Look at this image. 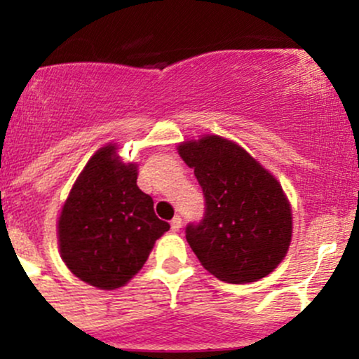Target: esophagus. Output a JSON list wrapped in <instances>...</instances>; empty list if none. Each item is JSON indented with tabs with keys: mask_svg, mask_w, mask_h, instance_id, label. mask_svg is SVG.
<instances>
[{
	"mask_svg": "<svg viewBox=\"0 0 359 359\" xmlns=\"http://www.w3.org/2000/svg\"><path fill=\"white\" fill-rule=\"evenodd\" d=\"M180 226H182V219H180L179 216H175L174 219L170 221V228H172V231H179Z\"/></svg>",
	"mask_w": 359,
	"mask_h": 359,
	"instance_id": "obj_1",
	"label": "esophagus"
}]
</instances>
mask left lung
<instances>
[{"label":"left lung","instance_id":"obj_1","mask_svg":"<svg viewBox=\"0 0 359 359\" xmlns=\"http://www.w3.org/2000/svg\"><path fill=\"white\" fill-rule=\"evenodd\" d=\"M204 194V214L185 238L214 277L248 283L266 277L287 255L292 212L282 187L236 143L204 137L179 147Z\"/></svg>","mask_w":359,"mask_h":359}]
</instances>
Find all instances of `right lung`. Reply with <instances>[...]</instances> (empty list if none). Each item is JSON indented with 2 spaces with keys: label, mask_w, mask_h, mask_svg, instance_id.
<instances>
[{
  "label": "right lung",
  "mask_w": 359,
  "mask_h": 359,
  "mask_svg": "<svg viewBox=\"0 0 359 359\" xmlns=\"http://www.w3.org/2000/svg\"><path fill=\"white\" fill-rule=\"evenodd\" d=\"M96 151L74 184L59 219L62 259L89 285L113 290L138 273L170 224L158 219L154 199L137 185V165Z\"/></svg>",
  "instance_id": "add662e5"
}]
</instances>
